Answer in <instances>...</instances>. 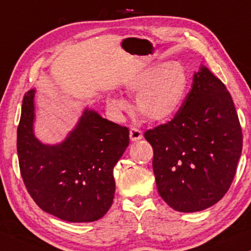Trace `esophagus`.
Returning <instances> with one entry per match:
<instances>
[{"label":"esophagus","instance_id":"34e87169","mask_svg":"<svg viewBox=\"0 0 251 251\" xmlns=\"http://www.w3.org/2000/svg\"><path fill=\"white\" fill-rule=\"evenodd\" d=\"M129 133H130V139H131L132 142H137V140H140L143 138V132L137 128L130 129Z\"/></svg>","mask_w":251,"mask_h":251}]
</instances>
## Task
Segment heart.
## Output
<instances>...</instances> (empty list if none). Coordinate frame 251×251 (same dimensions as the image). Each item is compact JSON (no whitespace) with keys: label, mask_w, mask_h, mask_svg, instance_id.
Here are the masks:
<instances>
[{"label":"heart","mask_w":251,"mask_h":251,"mask_svg":"<svg viewBox=\"0 0 251 251\" xmlns=\"http://www.w3.org/2000/svg\"><path fill=\"white\" fill-rule=\"evenodd\" d=\"M126 89L137 97L140 115L154 122H162L176 114L183 105L187 90V74L179 63H163L143 71L126 82ZM108 107L116 114L128 111L125 98L111 96Z\"/></svg>","instance_id":"obj_1"}]
</instances>
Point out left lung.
<instances>
[{
	"label": "left lung",
	"instance_id": "obj_1",
	"mask_svg": "<svg viewBox=\"0 0 251 251\" xmlns=\"http://www.w3.org/2000/svg\"><path fill=\"white\" fill-rule=\"evenodd\" d=\"M157 192L175 210L194 212L221 200L242 152V130L225 84L207 67L194 73L174 119L147 130Z\"/></svg>",
	"mask_w": 251,
	"mask_h": 251
}]
</instances>
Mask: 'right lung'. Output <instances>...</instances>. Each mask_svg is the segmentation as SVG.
<instances>
[{
  "mask_svg": "<svg viewBox=\"0 0 251 251\" xmlns=\"http://www.w3.org/2000/svg\"><path fill=\"white\" fill-rule=\"evenodd\" d=\"M34 94L26 92L17 130L24 184L43 211L71 223L95 222L111 208L113 169L129 145V129L85 108L77 125L58 145L35 138Z\"/></svg>",
  "mask_w": 251,
  "mask_h": 251,
  "instance_id": "1",
  "label": "right lung"
}]
</instances>
